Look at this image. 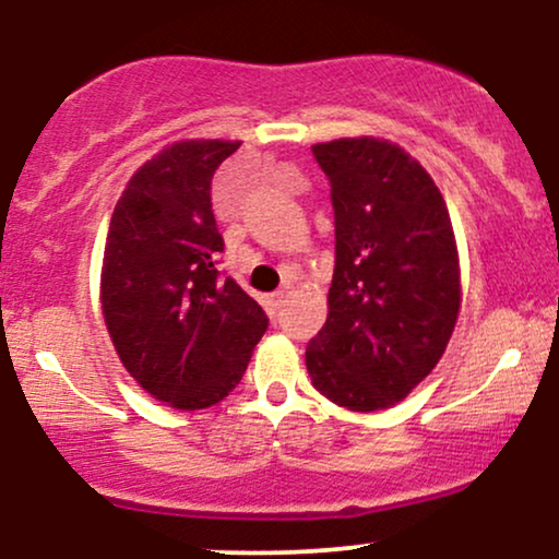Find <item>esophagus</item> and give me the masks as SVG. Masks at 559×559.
<instances>
[{"mask_svg": "<svg viewBox=\"0 0 559 559\" xmlns=\"http://www.w3.org/2000/svg\"><path fill=\"white\" fill-rule=\"evenodd\" d=\"M284 297H286L284 292H275L267 297V307H271V312H278L281 307H284Z\"/></svg>", "mask_w": 559, "mask_h": 559, "instance_id": "obj_1", "label": "esophagus"}]
</instances>
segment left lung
Instances as JSON below:
<instances>
[{"label": "left lung", "mask_w": 559, "mask_h": 559, "mask_svg": "<svg viewBox=\"0 0 559 559\" xmlns=\"http://www.w3.org/2000/svg\"><path fill=\"white\" fill-rule=\"evenodd\" d=\"M312 155L331 183L336 265L307 373L338 407L373 413L444 355L460 312L457 243L444 197L402 146L338 139Z\"/></svg>", "instance_id": "1"}]
</instances>
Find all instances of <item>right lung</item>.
<instances>
[{"instance_id": "right-lung-1", "label": "right lung", "mask_w": 559, "mask_h": 559, "mask_svg": "<svg viewBox=\"0 0 559 559\" xmlns=\"http://www.w3.org/2000/svg\"><path fill=\"white\" fill-rule=\"evenodd\" d=\"M239 141H181L144 163L115 204L102 312L126 370L159 402L204 409L236 389L265 310L223 275L213 176Z\"/></svg>"}]
</instances>
